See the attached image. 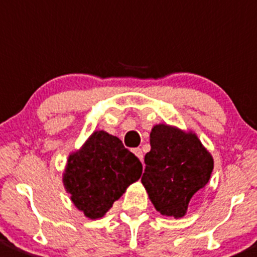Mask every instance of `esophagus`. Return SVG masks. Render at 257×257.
<instances>
[{"instance_id":"obj_1","label":"esophagus","mask_w":257,"mask_h":257,"mask_svg":"<svg viewBox=\"0 0 257 257\" xmlns=\"http://www.w3.org/2000/svg\"><path fill=\"white\" fill-rule=\"evenodd\" d=\"M133 153L137 156V157L140 158L141 161H142V160H143V152H142V150H141V148H134Z\"/></svg>"}]
</instances>
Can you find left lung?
I'll return each mask as SVG.
<instances>
[{
    "label": "left lung",
    "mask_w": 257,
    "mask_h": 257,
    "mask_svg": "<svg viewBox=\"0 0 257 257\" xmlns=\"http://www.w3.org/2000/svg\"><path fill=\"white\" fill-rule=\"evenodd\" d=\"M150 143L141 181L157 212L176 219L184 217L194 194L209 181L212 155L193 131L167 124L153 125Z\"/></svg>",
    "instance_id": "8db88e82"
}]
</instances>
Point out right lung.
Wrapping results in <instances>:
<instances>
[{
  "label": "right lung",
  "instance_id": "right-lung-1",
  "mask_svg": "<svg viewBox=\"0 0 257 257\" xmlns=\"http://www.w3.org/2000/svg\"><path fill=\"white\" fill-rule=\"evenodd\" d=\"M141 175V161L117 137L95 131L68 156L63 185L74 207L85 217L99 219Z\"/></svg>",
  "mask_w": 257,
  "mask_h": 257
}]
</instances>
